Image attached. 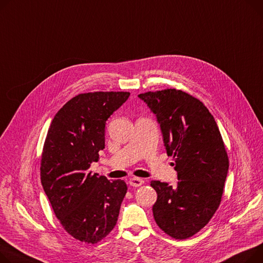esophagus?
<instances>
[{
    "mask_svg": "<svg viewBox=\"0 0 263 263\" xmlns=\"http://www.w3.org/2000/svg\"><path fill=\"white\" fill-rule=\"evenodd\" d=\"M129 184L132 187H139V186L144 184V180L143 179H139V178H132V179H130Z\"/></svg>",
    "mask_w": 263,
    "mask_h": 263,
    "instance_id": "34e87169",
    "label": "esophagus"
}]
</instances>
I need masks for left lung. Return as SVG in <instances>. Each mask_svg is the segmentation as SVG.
I'll use <instances>...</instances> for the list:
<instances>
[{"label":"left lung","instance_id":"1","mask_svg":"<svg viewBox=\"0 0 263 263\" xmlns=\"http://www.w3.org/2000/svg\"><path fill=\"white\" fill-rule=\"evenodd\" d=\"M156 115L169 156L176 162L178 185L152 181L157 194L153 217L174 239L196 235L221 203L229 156L214 116L198 98L181 90L139 94Z\"/></svg>","mask_w":263,"mask_h":263}]
</instances>
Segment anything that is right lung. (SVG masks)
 Returning a JSON list of instances; mask_svg holds the SVG:
<instances>
[{
    "label": "right lung",
    "instance_id": "right-lung-1",
    "mask_svg": "<svg viewBox=\"0 0 263 263\" xmlns=\"http://www.w3.org/2000/svg\"><path fill=\"white\" fill-rule=\"evenodd\" d=\"M129 92L83 93L68 100L52 119L41 156V183L57 219L73 238L95 244L116 225L127 192L122 180L92 174L104 148L108 118Z\"/></svg>",
    "mask_w": 263,
    "mask_h": 263
}]
</instances>
